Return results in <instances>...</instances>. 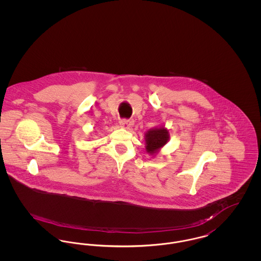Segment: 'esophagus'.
Here are the masks:
<instances>
[{"label": "esophagus", "mask_w": 261, "mask_h": 261, "mask_svg": "<svg viewBox=\"0 0 261 261\" xmlns=\"http://www.w3.org/2000/svg\"><path fill=\"white\" fill-rule=\"evenodd\" d=\"M133 122L130 121V120H121L120 121V127L123 128V129H129L130 127H132Z\"/></svg>", "instance_id": "esophagus-1"}]
</instances>
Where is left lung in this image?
<instances>
[{"label":"left lung","mask_w":261,"mask_h":261,"mask_svg":"<svg viewBox=\"0 0 261 261\" xmlns=\"http://www.w3.org/2000/svg\"><path fill=\"white\" fill-rule=\"evenodd\" d=\"M170 134L163 125L148 130L145 134V148L149 155L154 158L169 141Z\"/></svg>","instance_id":"8db88e82"}]
</instances>
